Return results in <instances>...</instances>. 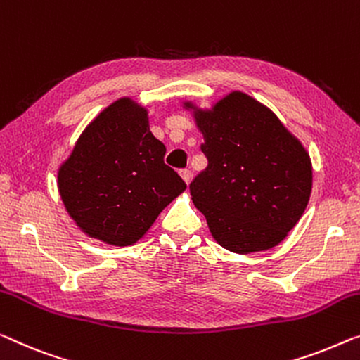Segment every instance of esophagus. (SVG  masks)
<instances>
[{"instance_id": "obj_1", "label": "esophagus", "mask_w": 360, "mask_h": 360, "mask_svg": "<svg viewBox=\"0 0 360 360\" xmlns=\"http://www.w3.org/2000/svg\"><path fill=\"white\" fill-rule=\"evenodd\" d=\"M179 174H181V178L184 179L186 184H189L191 179H192V174H191V171H189V169H181V171H179Z\"/></svg>"}]
</instances>
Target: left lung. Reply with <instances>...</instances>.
<instances>
[{
  "label": "left lung",
  "mask_w": 360,
  "mask_h": 360,
  "mask_svg": "<svg viewBox=\"0 0 360 360\" xmlns=\"http://www.w3.org/2000/svg\"><path fill=\"white\" fill-rule=\"evenodd\" d=\"M208 166L191 182L213 239L236 254L275 248L296 226L312 192V162L297 137L250 95L234 92L210 110L192 101Z\"/></svg>",
  "instance_id": "1"
}]
</instances>
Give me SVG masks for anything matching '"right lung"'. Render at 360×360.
I'll return each instance as SVG.
<instances>
[{
    "label": "right lung",
    "instance_id": "add662e5",
    "mask_svg": "<svg viewBox=\"0 0 360 360\" xmlns=\"http://www.w3.org/2000/svg\"><path fill=\"white\" fill-rule=\"evenodd\" d=\"M166 147L148 126V111L129 96L112 101L84 129L58 169V191L90 238L131 245L186 189L165 165Z\"/></svg>",
    "mask_w": 360,
    "mask_h": 360
}]
</instances>
